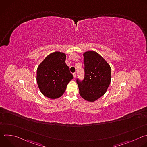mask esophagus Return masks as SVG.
<instances>
[{
    "instance_id": "34e87169",
    "label": "esophagus",
    "mask_w": 147,
    "mask_h": 147,
    "mask_svg": "<svg viewBox=\"0 0 147 147\" xmlns=\"http://www.w3.org/2000/svg\"><path fill=\"white\" fill-rule=\"evenodd\" d=\"M73 75L74 78H76V75H77V74H76V73H74L73 74Z\"/></svg>"
}]
</instances>
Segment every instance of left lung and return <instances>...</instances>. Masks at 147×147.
<instances>
[{
  "instance_id": "8db88e82",
  "label": "left lung",
  "mask_w": 147,
  "mask_h": 147,
  "mask_svg": "<svg viewBox=\"0 0 147 147\" xmlns=\"http://www.w3.org/2000/svg\"><path fill=\"white\" fill-rule=\"evenodd\" d=\"M84 78L77 80L79 94L89 102H94L107 91L111 81V68L99 54L87 51L83 54Z\"/></svg>"
}]
</instances>
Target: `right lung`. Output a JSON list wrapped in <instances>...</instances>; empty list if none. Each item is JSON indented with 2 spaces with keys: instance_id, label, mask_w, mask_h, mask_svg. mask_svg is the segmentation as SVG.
I'll use <instances>...</instances> for the list:
<instances>
[{
  "instance_id": "1",
  "label": "right lung",
  "mask_w": 147,
  "mask_h": 147,
  "mask_svg": "<svg viewBox=\"0 0 147 147\" xmlns=\"http://www.w3.org/2000/svg\"><path fill=\"white\" fill-rule=\"evenodd\" d=\"M66 59L65 53L55 52L48 55L38 67L36 81L45 96L52 99L60 97L73 78L66 64Z\"/></svg>"
}]
</instances>
